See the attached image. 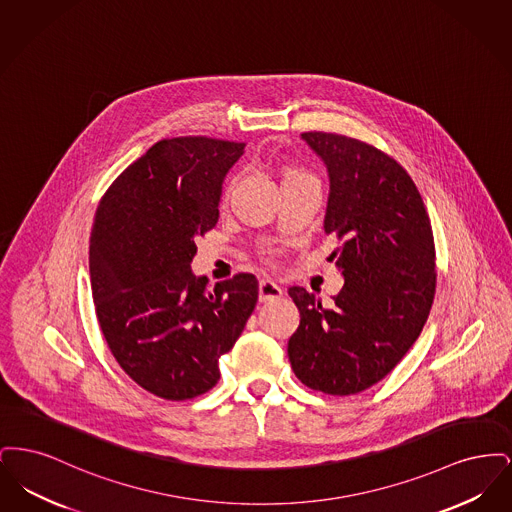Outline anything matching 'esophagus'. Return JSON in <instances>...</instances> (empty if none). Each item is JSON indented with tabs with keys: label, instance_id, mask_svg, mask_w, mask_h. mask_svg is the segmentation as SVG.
Segmentation results:
<instances>
[{
	"label": "esophagus",
	"instance_id": "esophagus-1",
	"mask_svg": "<svg viewBox=\"0 0 512 512\" xmlns=\"http://www.w3.org/2000/svg\"><path fill=\"white\" fill-rule=\"evenodd\" d=\"M282 295H284V290L276 282H272L268 278H263L259 282V299L261 301H274V299H278Z\"/></svg>",
	"mask_w": 512,
	"mask_h": 512
}]
</instances>
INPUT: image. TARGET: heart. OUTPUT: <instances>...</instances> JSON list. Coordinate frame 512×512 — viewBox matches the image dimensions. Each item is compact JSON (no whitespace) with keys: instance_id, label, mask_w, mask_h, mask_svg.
Returning a JSON list of instances; mask_svg holds the SVG:
<instances>
[{"instance_id":"1","label":"heart","mask_w":512,"mask_h":512,"mask_svg":"<svg viewBox=\"0 0 512 512\" xmlns=\"http://www.w3.org/2000/svg\"><path fill=\"white\" fill-rule=\"evenodd\" d=\"M309 172L303 171V169H297V167H288L286 171H284V180L286 178H293V176H307ZM228 192H230V184L226 186V190H224V195H228Z\"/></svg>"}]
</instances>
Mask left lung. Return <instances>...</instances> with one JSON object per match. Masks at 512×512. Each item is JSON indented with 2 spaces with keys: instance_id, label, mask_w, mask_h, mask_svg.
I'll return each mask as SVG.
<instances>
[{
  "instance_id": "8db88e82",
  "label": "left lung",
  "mask_w": 512,
  "mask_h": 512,
  "mask_svg": "<svg viewBox=\"0 0 512 512\" xmlns=\"http://www.w3.org/2000/svg\"><path fill=\"white\" fill-rule=\"evenodd\" d=\"M301 138L330 174L324 232L341 244L330 261L345 284L330 307L305 288L288 290L301 315L288 357L307 388L353 395L390 374L430 315L432 224L413 178L382 149L332 132Z\"/></svg>"
}]
</instances>
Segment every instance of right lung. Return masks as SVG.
Returning a JSON list of instances; mask_svg holds the SVG:
<instances>
[{"label": "right lung", "mask_w": 512, "mask_h": 512, "mask_svg": "<svg viewBox=\"0 0 512 512\" xmlns=\"http://www.w3.org/2000/svg\"><path fill=\"white\" fill-rule=\"evenodd\" d=\"M244 149L209 136L159 140L117 176L94 217L90 278L99 328L122 370L167 401L217 386L220 355L257 305L253 274L211 288L190 270L195 240L215 228L222 180Z\"/></svg>", "instance_id": "add662e5"}]
</instances>
